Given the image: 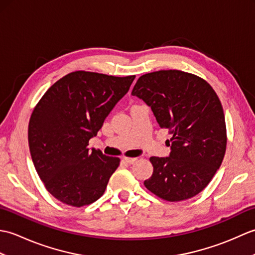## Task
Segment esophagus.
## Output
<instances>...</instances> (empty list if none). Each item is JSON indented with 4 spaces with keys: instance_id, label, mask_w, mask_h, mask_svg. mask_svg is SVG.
Returning <instances> with one entry per match:
<instances>
[{
    "instance_id": "esophagus-1",
    "label": "esophagus",
    "mask_w": 255,
    "mask_h": 255,
    "mask_svg": "<svg viewBox=\"0 0 255 255\" xmlns=\"http://www.w3.org/2000/svg\"><path fill=\"white\" fill-rule=\"evenodd\" d=\"M124 160H125V162H127L128 164H133V163H136V162L138 161L137 158H125Z\"/></svg>"
}]
</instances>
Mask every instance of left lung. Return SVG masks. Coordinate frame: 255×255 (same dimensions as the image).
<instances>
[{"mask_svg":"<svg viewBox=\"0 0 255 255\" xmlns=\"http://www.w3.org/2000/svg\"><path fill=\"white\" fill-rule=\"evenodd\" d=\"M131 95L171 133L170 155L151 156L153 173L144 186L169 202L194 197L208 185L226 152L225 114L216 92L197 75L161 70L140 77Z\"/></svg>","mask_w":255,"mask_h":255,"instance_id":"left-lung-1","label":"left lung"}]
</instances>
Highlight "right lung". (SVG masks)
<instances>
[{"instance_id": "add662e5", "label": "right lung", "mask_w": 255, "mask_h": 255, "mask_svg": "<svg viewBox=\"0 0 255 255\" xmlns=\"http://www.w3.org/2000/svg\"><path fill=\"white\" fill-rule=\"evenodd\" d=\"M134 78L71 72L50 86L36 105L28 125L30 155L47 191L58 200L81 207L104 194L121 160L91 151L89 140Z\"/></svg>"}]
</instances>
